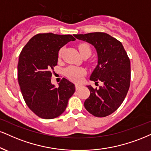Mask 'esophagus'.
<instances>
[{
    "mask_svg": "<svg viewBox=\"0 0 151 151\" xmlns=\"http://www.w3.org/2000/svg\"><path fill=\"white\" fill-rule=\"evenodd\" d=\"M81 85H76V90H78L80 88H81Z\"/></svg>",
    "mask_w": 151,
    "mask_h": 151,
    "instance_id": "esophagus-1",
    "label": "esophagus"
}]
</instances>
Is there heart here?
<instances>
[{
    "label": "heart",
    "mask_w": 151,
    "mask_h": 151,
    "mask_svg": "<svg viewBox=\"0 0 151 151\" xmlns=\"http://www.w3.org/2000/svg\"><path fill=\"white\" fill-rule=\"evenodd\" d=\"M78 50L81 54V55H83V54L85 53H89L91 55V49L90 46L87 44L82 43L79 45ZM59 55H61V51L59 52ZM85 70L83 68L75 66H70L67 67L66 69L64 70V73L67 77L69 78L70 80L75 82L81 81L83 75L85 74Z\"/></svg>",
    "instance_id": "b5f03b06"
}]
</instances>
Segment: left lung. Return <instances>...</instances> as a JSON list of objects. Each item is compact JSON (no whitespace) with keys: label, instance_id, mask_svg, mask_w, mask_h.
<instances>
[{"label":"left lung","instance_id":"8db88e82","mask_svg":"<svg viewBox=\"0 0 151 151\" xmlns=\"http://www.w3.org/2000/svg\"><path fill=\"white\" fill-rule=\"evenodd\" d=\"M73 36L95 47L98 64L90 79L95 83H104L98 89L87 86L90 95L85 101V108L96 117L108 116L120 107L129 90L131 70L127 54L119 40L106 33Z\"/></svg>","mask_w":151,"mask_h":151}]
</instances>
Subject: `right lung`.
<instances>
[{"label": "right lung", "instance_id": "right-lung-1", "mask_svg": "<svg viewBox=\"0 0 151 151\" xmlns=\"http://www.w3.org/2000/svg\"><path fill=\"white\" fill-rule=\"evenodd\" d=\"M75 40L71 35L38 33L20 53L17 66L20 90L28 107L40 118L53 119L62 114L75 92V85L66 78L58 87L51 83L59 50Z\"/></svg>", "mask_w": 151, "mask_h": 151}]
</instances>
